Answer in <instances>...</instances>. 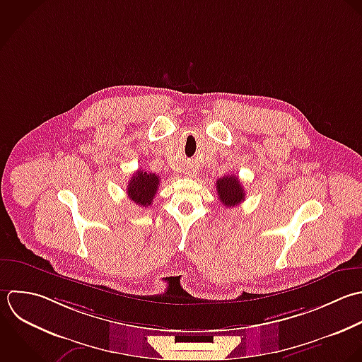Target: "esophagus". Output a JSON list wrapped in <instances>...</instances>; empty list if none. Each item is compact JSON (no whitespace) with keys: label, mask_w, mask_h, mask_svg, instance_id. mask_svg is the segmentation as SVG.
Returning a JSON list of instances; mask_svg holds the SVG:
<instances>
[{"label":"esophagus","mask_w":362,"mask_h":362,"mask_svg":"<svg viewBox=\"0 0 362 362\" xmlns=\"http://www.w3.org/2000/svg\"><path fill=\"white\" fill-rule=\"evenodd\" d=\"M194 175H196V172H190V173H189L190 177H194Z\"/></svg>","instance_id":"obj_1"}]
</instances>
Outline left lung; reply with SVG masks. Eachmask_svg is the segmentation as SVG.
<instances>
[{
    "mask_svg": "<svg viewBox=\"0 0 362 362\" xmlns=\"http://www.w3.org/2000/svg\"><path fill=\"white\" fill-rule=\"evenodd\" d=\"M216 190L220 202L226 207H234L245 200V192L240 179L234 175L223 176L216 182Z\"/></svg>",
    "mask_w": 362,
    "mask_h": 362,
    "instance_id": "1",
    "label": "left lung"
}]
</instances>
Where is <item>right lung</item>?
Here are the masks:
<instances>
[{"instance_id": "obj_1", "label": "right lung", "mask_w": 362, "mask_h": 362, "mask_svg": "<svg viewBox=\"0 0 362 362\" xmlns=\"http://www.w3.org/2000/svg\"><path fill=\"white\" fill-rule=\"evenodd\" d=\"M159 187V176L145 170H136L128 180L127 194L129 200L141 207H148Z\"/></svg>"}]
</instances>
